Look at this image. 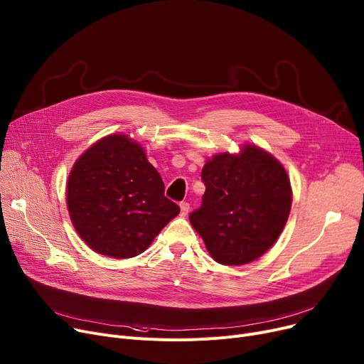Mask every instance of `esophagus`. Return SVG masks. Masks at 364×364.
<instances>
[{
	"instance_id": "1",
	"label": "esophagus",
	"mask_w": 364,
	"mask_h": 364,
	"mask_svg": "<svg viewBox=\"0 0 364 364\" xmlns=\"http://www.w3.org/2000/svg\"><path fill=\"white\" fill-rule=\"evenodd\" d=\"M180 209H181V213H180V214H181L183 217H186V215L188 214V209H190V205H188L187 202H181V203H180Z\"/></svg>"
}]
</instances>
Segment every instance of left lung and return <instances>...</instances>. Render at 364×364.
<instances>
[{"instance_id": "obj_1", "label": "left lung", "mask_w": 364, "mask_h": 364, "mask_svg": "<svg viewBox=\"0 0 364 364\" xmlns=\"http://www.w3.org/2000/svg\"><path fill=\"white\" fill-rule=\"evenodd\" d=\"M200 177L202 205L188 218L211 257L240 265L269 251L291 211L284 168L270 153L247 144L239 156L223 153L208 161Z\"/></svg>"}]
</instances>
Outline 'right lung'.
I'll list each match as a JSON object with an SVG mask.
<instances>
[{
  "label": "right lung",
  "mask_w": 364,
  "mask_h": 364,
  "mask_svg": "<svg viewBox=\"0 0 364 364\" xmlns=\"http://www.w3.org/2000/svg\"><path fill=\"white\" fill-rule=\"evenodd\" d=\"M68 209L81 239L113 258L141 254L180 206L165 198L159 172L144 150L114 134L91 146L73 165Z\"/></svg>",
  "instance_id": "1"
}]
</instances>
